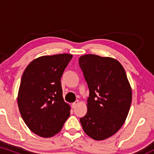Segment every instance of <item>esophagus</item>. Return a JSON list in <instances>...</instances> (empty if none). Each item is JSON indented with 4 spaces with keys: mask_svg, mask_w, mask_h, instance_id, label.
<instances>
[{
    "mask_svg": "<svg viewBox=\"0 0 154 154\" xmlns=\"http://www.w3.org/2000/svg\"><path fill=\"white\" fill-rule=\"evenodd\" d=\"M79 104V101L78 100H77V101H75V103H73L72 104V109H75L76 107H77V106Z\"/></svg>",
    "mask_w": 154,
    "mask_h": 154,
    "instance_id": "obj_1",
    "label": "esophagus"
}]
</instances>
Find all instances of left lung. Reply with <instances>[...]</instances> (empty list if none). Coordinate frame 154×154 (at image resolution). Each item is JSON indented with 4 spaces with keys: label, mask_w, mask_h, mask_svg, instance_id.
<instances>
[{
    "label": "left lung",
    "mask_w": 154,
    "mask_h": 154,
    "mask_svg": "<svg viewBox=\"0 0 154 154\" xmlns=\"http://www.w3.org/2000/svg\"><path fill=\"white\" fill-rule=\"evenodd\" d=\"M79 64L89 88L88 111L80 118L84 132L95 140L109 138L125 123L132 102V88L122 65L111 57L80 56Z\"/></svg>",
    "instance_id": "8db88e82"
}]
</instances>
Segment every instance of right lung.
Here are the masks:
<instances>
[{
  "instance_id": "1",
  "label": "right lung",
  "mask_w": 154,
  "mask_h": 154,
  "mask_svg": "<svg viewBox=\"0 0 154 154\" xmlns=\"http://www.w3.org/2000/svg\"><path fill=\"white\" fill-rule=\"evenodd\" d=\"M72 56H40L22 75L17 96L19 111L26 126L40 137L59 133L70 115L71 108L63 98L61 77Z\"/></svg>"
}]
</instances>
